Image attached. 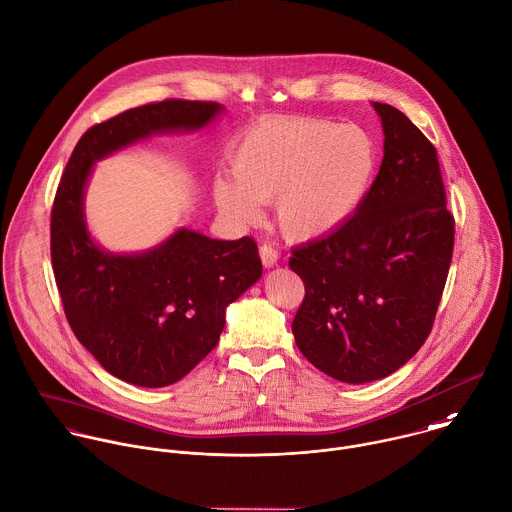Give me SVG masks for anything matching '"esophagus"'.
<instances>
[{
  "instance_id": "34e87169",
  "label": "esophagus",
  "mask_w": 512,
  "mask_h": 512,
  "mask_svg": "<svg viewBox=\"0 0 512 512\" xmlns=\"http://www.w3.org/2000/svg\"><path fill=\"white\" fill-rule=\"evenodd\" d=\"M259 257H261V263L265 269H271L277 265V259H279V253L271 247V245H261L259 247Z\"/></svg>"
}]
</instances>
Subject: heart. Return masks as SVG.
I'll list each match as a JSON object with an SVG mask.
<instances>
[{
    "label": "heart",
    "instance_id": "b5f03b06",
    "mask_svg": "<svg viewBox=\"0 0 512 512\" xmlns=\"http://www.w3.org/2000/svg\"><path fill=\"white\" fill-rule=\"evenodd\" d=\"M233 181L217 179L213 199L239 225L257 223L259 203L275 199V219L291 241H317L341 229L367 199L377 145L359 125L315 117L255 123L231 149Z\"/></svg>",
    "mask_w": 512,
    "mask_h": 512
}]
</instances>
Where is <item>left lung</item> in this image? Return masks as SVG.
Segmentation results:
<instances>
[{
	"label": "left lung",
	"mask_w": 512,
	"mask_h": 512,
	"mask_svg": "<svg viewBox=\"0 0 512 512\" xmlns=\"http://www.w3.org/2000/svg\"><path fill=\"white\" fill-rule=\"evenodd\" d=\"M373 107L385 143L367 199L341 229L289 259L305 285L295 343L319 371L349 385L389 377L423 347L455 243L437 149L403 111Z\"/></svg>",
	"instance_id": "1"
}]
</instances>
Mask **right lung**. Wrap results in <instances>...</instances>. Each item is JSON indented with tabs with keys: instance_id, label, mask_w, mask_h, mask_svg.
I'll list each match as a JSON object with an SVG mask.
<instances>
[{
	"instance_id": "right-lung-1",
	"label": "right lung",
	"mask_w": 512,
	"mask_h": 512,
	"mask_svg": "<svg viewBox=\"0 0 512 512\" xmlns=\"http://www.w3.org/2000/svg\"><path fill=\"white\" fill-rule=\"evenodd\" d=\"M223 105L165 99L93 125L77 141L51 209V263L65 317L79 343L113 377L137 387L183 379L217 345L225 309L259 281L251 237L219 241L177 229L153 249L111 253L85 221L95 161L155 133L199 131Z\"/></svg>"
}]
</instances>
